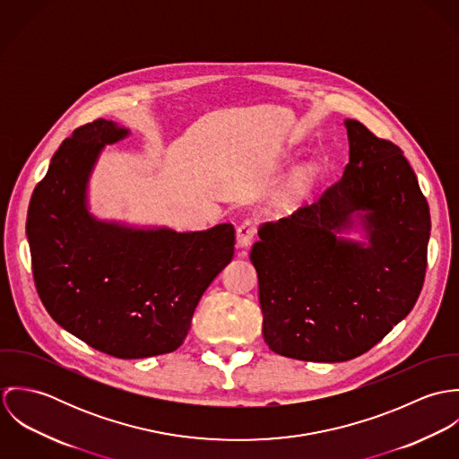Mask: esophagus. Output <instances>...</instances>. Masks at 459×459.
<instances>
[{
	"label": "esophagus",
	"mask_w": 459,
	"mask_h": 459,
	"mask_svg": "<svg viewBox=\"0 0 459 459\" xmlns=\"http://www.w3.org/2000/svg\"><path fill=\"white\" fill-rule=\"evenodd\" d=\"M256 238V224L251 219H246L238 228H237V246L238 247H249L253 240Z\"/></svg>",
	"instance_id": "1"
}]
</instances>
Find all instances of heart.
Returning <instances> with one entry per match:
<instances>
[{
    "instance_id": "1",
    "label": "heart",
    "mask_w": 459,
    "mask_h": 459,
    "mask_svg": "<svg viewBox=\"0 0 459 459\" xmlns=\"http://www.w3.org/2000/svg\"><path fill=\"white\" fill-rule=\"evenodd\" d=\"M318 182V168L315 164H306L302 168H299L293 177L290 178V182L286 184L284 189V199L286 201H297L307 196L313 187Z\"/></svg>"
}]
</instances>
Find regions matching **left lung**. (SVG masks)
<instances>
[{
	"label": "left lung",
	"instance_id": "obj_1",
	"mask_svg": "<svg viewBox=\"0 0 459 459\" xmlns=\"http://www.w3.org/2000/svg\"><path fill=\"white\" fill-rule=\"evenodd\" d=\"M350 160L313 204L264 222L251 249L263 337L279 355L344 362L415 306L426 275L429 206L399 146L344 120ZM359 220L366 243L338 233Z\"/></svg>",
	"mask_w": 459,
	"mask_h": 459
}]
</instances>
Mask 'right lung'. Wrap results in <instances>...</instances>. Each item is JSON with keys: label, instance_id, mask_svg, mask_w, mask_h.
Instances as JSON below:
<instances>
[{"label": "right lung", "instance_id": "right-lung-1", "mask_svg": "<svg viewBox=\"0 0 459 459\" xmlns=\"http://www.w3.org/2000/svg\"><path fill=\"white\" fill-rule=\"evenodd\" d=\"M127 135L99 118L66 137L31 195L26 235L51 318L102 353L144 359L184 342L201 295L233 258L235 228L178 233L95 219L90 175L104 146Z\"/></svg>", "mask_w": 459, "mask_h": 459}]
</instances>
